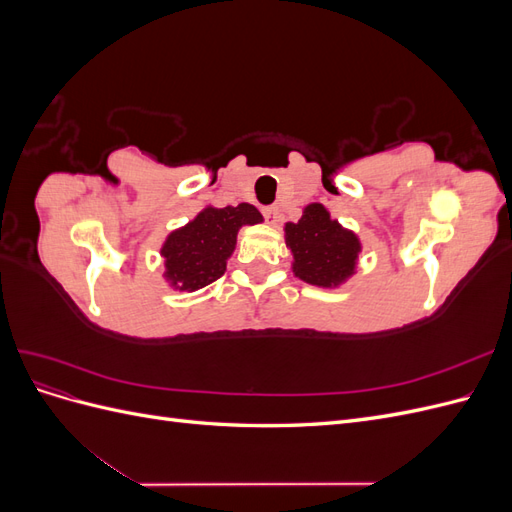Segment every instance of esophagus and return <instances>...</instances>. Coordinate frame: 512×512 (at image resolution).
Returning a JSON list of instances; mask_svg holds the SVG:
<instances>
[{
	"label": "esophagus",
	"mask_w": 512,
	"mask_h": 512,
	"mask_svg": "<svg viewBox=\"0 0 512 512\" xmlns=\"http://www.w3.org/2000/svg\"><path fill=\"white\" fill-rule=\"evenodd\" d=\"M262 215H265L269 224H275L277 222V207H265L262 209Z\"/></svg>",
	"instance_id": "esophagus-1"
}]
</instances>
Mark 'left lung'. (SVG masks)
Listing matches in <instances>:
<instances>
[{"label":"left lung","mask_w":512,"mask_h":512,"mask_svg":"<svg viewBox=\"0 0 512 512\" xmlns=\"http://www.w3.org/2000/svg\"><path fill=\"white\" fill-rule=\"evenodd\" d=\"M286 247L292 254V273L305 284L337 288L356 273L361 239L331 218L322 203H309L299 222H286Z\"/></svg>","instance_id":"1"}]
</instances>
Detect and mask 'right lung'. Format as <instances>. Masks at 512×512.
I'll return each instance as SVG.
<instances>
[{
  "mask_svg": "<svg viewBox=\"0 0 512 512\" xmlns=\"http://www.w3.org/2000/svg\"><path fill=\"white\" fill-rule=\"evenodd\" d=\"M260 222V211L250 203L222 209L207 205L194 220L168 232L160 247L168 288L196 292L218 280L235 252L239 230Z\"/></svg>",
  "mask_w": 512,
  "mask_h": 512,
  "instance_id": "add662e5",
  "label": "right lung"
}]
</instances>
